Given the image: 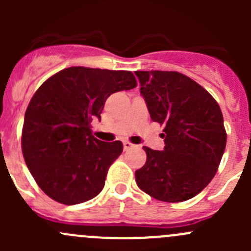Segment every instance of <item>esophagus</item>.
Instances as JSON below:
<instances>
[{
	"label": "esophagus",
	"mask_w": 251,
	"mask_h": 251,
	"mask_svg": "<svg viewBox=\"0 0 251 251\" xmlns=\"http://www.w3.org/2000/svg\"><path fill=\"white\" fill-rule=\"evenodd\" d=\"M132 147H133V144L131 143V142L124 141V149H125V151H128V149H131Z\"/></svg>",
	"instance_id": "esophagus-1"
}]
</instances>
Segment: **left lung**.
I'll list each match as a JSON object with an SVG mask.
<instances>
[{"label":"left lung","mask_w":251,"mask_h":251,"mask_svg":"<svg viewBox=\"0 0 251 251\" xmlns=\"http://www.w3.org/2000/svg\"><path fill=\"white\" fill-rule=\"evenodd\" d=\"M135 74L151 120L165 126L164 151L143 147L147 161L136 171V183L158 201H188L214 178L226 148L220 105L205 88L181 73Z\"/></svg>","instance_id":"8db88e82"}]
</instances>
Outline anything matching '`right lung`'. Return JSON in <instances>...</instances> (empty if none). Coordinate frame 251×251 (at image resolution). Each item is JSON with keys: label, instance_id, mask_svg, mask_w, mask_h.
Segmentation results:
<instances>
[{"label": "right lung", "instance_id": "add662e5", "mask_svg": "<svg viewBox=\"0 0 251 251\" xmlns=\"http://www.w3.org/2000/svg\"><path fill=\"white\" fill-rule=\"evenodd\" d=\"M136 86L131 72L72 67L35 92L25 111L22 151L27 169L50 198L74 205L100 193L123 143L97 140L91 123L100 120L111 93Z\"/></svg>", "mask_w": 251, "mask_h": 251}]
</instances>
